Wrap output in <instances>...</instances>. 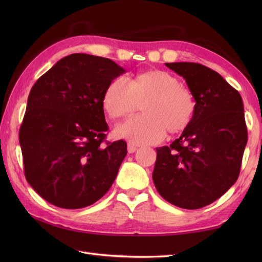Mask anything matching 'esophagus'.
<instances>
[{"label":"esophagus","mask_w":262,"mask_h":262,"mask_svg":"<svg viewBox=\"0 0 262 262\" xmlns=\"http://www.w3.org/2000/svg\"><path fill=\"white\" fill-rule=\"evenodd\" d=\"M127 149H128V153H134V152H136L137 151V146H135L134 144H132V143H129L128 144V146H127Z\"/></svg>","instance_id":"obj_1"}]
</instances>
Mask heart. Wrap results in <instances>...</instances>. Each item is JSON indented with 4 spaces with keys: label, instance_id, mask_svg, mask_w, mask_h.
Instances as JSON below:
<instances>
[{
    "label": "heart",
    "instance_id": "1",
    "mask_svg": "<svg viewBox=\"0 0 262 262\" xmlns=\"http://www.w3.org/2000/svg\"><path fill=\"white\" fill-rule=\"evenodd\" d=\"M138 104L143 115L116 129L119 137L137 145L162 141L165 132L180 134L191 124L196 111L192 91L164 71L143 72L127 80L117 77L103 92L102 107L111 119L130 116Z\"/></svg>",
    "mask_w": 262,
    "mask_h": 262
}]
</instances>
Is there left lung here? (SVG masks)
I'll return each instance as SVG.
<instances>
[{
  "mask_svg": "<svg viewBox=\"0 0 262 262\" xmlns=\"http://www.w3.org/2000/svg\"><path fill=\"white\" fill-rule=\"evenodd\" d=\"M196 100L191 124L170 146L157 148L153 182L166 202L205 207L234 185L248 142L242 98L217 72L198 63H165Z\"/></svg>",
  "mask_w": 262,
  "mask_h": 262,
  "instance_id": "8db88e82",
  "label": "left lung"
}]
</instances>
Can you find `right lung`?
<instances>
[{
  "mask_svg": "<svg viewBox=\"0 0 262 262\" xmlns=\"http://www.w3.org/2000/svg\"><path fill=\"white\" fill-rule=\"evenodd\" d=\"M122 73L109 58L72 54L33 84L19 142L26 179L48 203L83 208L113 186L127 144L105 142L102 97Z\"/></svg>",
  "mask_w": 262,
  "mask_h": 262,
  "instance_id": "obj_1",
  "label": "right lung"
}]
</instances>
